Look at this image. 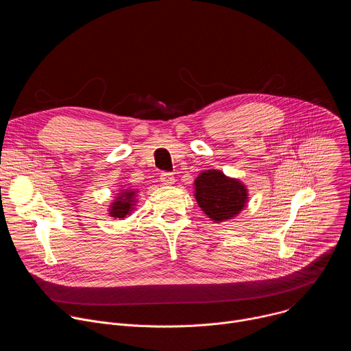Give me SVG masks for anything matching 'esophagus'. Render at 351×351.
<instances>
[{
  "label": "esophagus",
  "instance_id": "1",
  "mask_svg": "<svg viewBox=\"0 0 351 351\" xmlns=\"http://www.w3.org/2000/svg\"><path fill=\"white\" fill-rule=\"evenodd\" d=\"M160 179H161V182H162L164 184H173V183H175V176H173V173H171V172H162L161 176H160Z\"/></svg>",
  "mask_w": 351,
  "mask_h": 351
}]
</instances>
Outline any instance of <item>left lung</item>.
Here are the masks:
<instances>
[{
    "label": "left lung",
    "mask_w": 351,
    "mask_h": 351,
    "mask_svg": "<svg viewBox=\"0 0 351 351\" xmlns=\"http://www.w3.org/2000/svg\"><path fill=\"white\" fill-rule=\"evenodd\" d=\"M195 199L202 210L217 222L232 219L247 202V189L239 180L222 172L204 171L194 180Z\"/></svg>",
    "instance_id": "obj_1"
}]
</instances>
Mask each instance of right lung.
<instances>
[{"instance_id": "right-lung-1", "label": "right lung", "mask_w": 351, "mask_h": 351, "mask_svg": "<svg viewBox=\"0 0 351 351\" xmlns=\"http://www.w3.org/2000/svg\"><path fill=\"white\" fill-rule=\"evenodd\" d=\"M133 199H134V191L128 190L121 193V195L115 199V203H112L111 206L110 215L114 218H125L132 211V207L134 206Z\"/></svg>"}]
</instances>
